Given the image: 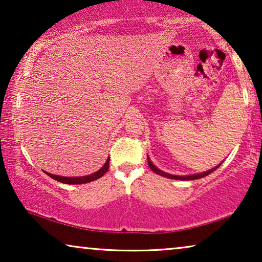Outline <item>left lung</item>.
Listing matches in <instances>:
<instances>
[{
	"instance_id": "left-lung-1",
	"label": "left lung",
	"mask_w": 262,
	"mask_h": 262,
	"mask_svg": "<svg viewBox=\"0 0 262 262\" xmlns=\"http://www.w3.org/2000/svg\"><path fill=\"white\" fill-rule=\"evenodd\" d=\"M148 163H149V167L150 169H151L152 171H155L156 174L161 175V177H164V178H168V179H174V180H196V179H200V178H204L206 177V175H209L212 173V171H214L217 169L218 167L221 166V163L218 164V166H216L214 168H212V169L207 170V171H204V173H199V174H191V175H186V177H179V175H171V174H168L166 173V171H162L161 169H159L155 164H154L151 161H150V159L148 157Z\"/></svg>"
}]
</instances>
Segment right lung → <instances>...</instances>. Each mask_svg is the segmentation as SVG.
I'll return each instance as SVG.
<instances>
[{
	"instance_id": "right-lung-1",
	"label": "right lung",
	"mask_w": 262,
	"mask_h": 262,
	"mask_svg": "<svg viewBox=\"0 0 262 262\" xmlns=\"http://www.w3.org/2000/svg\"><path fill=\"white\" fill-rule=\"evenodd\" d=\"M108 167H110V157L107 159L106 163L103 164V166L100 168L98 171H95V173L93 174H89V175H85V177H60V175H55V174H51V173H45L49 175L50 178L55 179V180L59 181V182H63V184H68V185H81V184H88V182L91 181H94L96 179L103 177L107 173V170H108Z\"/></svg>"
}]
</instances>
